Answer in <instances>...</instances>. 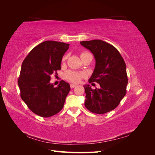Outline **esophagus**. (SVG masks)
Returning <instances> with one entry per match:
<instances>
[{
    "label": "esophagus",
    "mask_w": 155,
    "mask_h": 155,
    "mask_svg": "<svg viewBox=\"0 0 155 155\" xmlns=\"http://www.w3.org/2000/svg\"><path fill=\"white\" fill-rule=\"evenodd\" d=\"M77 85H74V84H70V88H74L76 87Z\"/></svg>",
    "instance_id": "obj_1"
}]
</instances>
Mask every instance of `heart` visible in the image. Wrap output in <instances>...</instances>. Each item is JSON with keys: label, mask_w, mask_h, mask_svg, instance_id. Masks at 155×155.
Masks as SVG:
<instances>
[{"label": "heart", "mask_w": 155, "mask_h": 155, "mask_svg": "<svg viewBox=\"0 0 155 155\" xmlns=\"http://www.w3.org/2000/svg\"><path fill=\"white\" fill-rule=\"evenodd\" d=\"M67 56L66 55L64 56L62 59L63 61H64L67 59ZM64 76H65V78H66L68 81L74 83H78L79 82H80L81 79L85 76V75H84V74L82 72H78L75 71H72V70H69V71H67L66 73H65Z\"/></svg>", "instance_id": "obj_1"}]
</instances>
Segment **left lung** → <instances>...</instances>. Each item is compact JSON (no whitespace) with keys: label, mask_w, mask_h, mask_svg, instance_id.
Masks as SVG:
<instances>
[{"label":"left lung","mask_w":155,"mask_h":155,"mask_svg":"<svg viewBox=\"0 0 155 155\" xmlns=\"http://www.w3.org/2000/svg\"><path fill=\"white\" fill-rule=\"evenodd\" d=\"M80 44L91 51L96 60L88 82H96L100 86L95 89L89 85L83 86L85 106L93 113H107L118 107L126 94L128 78L125 63L118 50L104 41H81Z\"/></svg>","instance_id":"8db88e82"}]
</instances>
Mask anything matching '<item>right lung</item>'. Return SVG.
Returning a JSON list of instances; mask_svg holds the SVG:
<instances>
[{"label": "right lung", "instance_id": "right-lung-1", "mask_svg": "<svg viewBox=\"0 0 155 155\" xmlns=\"http://www.w3.org/2000/svg\"><path fill=\"white\" fill-rule=\"evenodd\" d=\"M69 44L46 41L36 46L23 61L18 85L21 97L28 107L43 118L61 110L70 90L61 80L57 87L50 83V76L61 70V60Z\"/></svg>", "mask_w": 155, "mask_h": 155}]
</instances>
